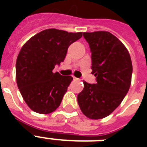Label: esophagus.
Here are the masks:
<instances>
[{
    "instance_id": "obj_1",
    "label": "esophagus",
    "mask_w": 147,
    "mask_h": 147,
    "mask_svg": "<svg viewBox=\"0 0 147 147\" xmlns=\"http://www.w3.org/2000/svg\"><path fill=\"white\" fill-rule=\"evenodd\" d=\"M72 78H73V80H74V81H78V80H80L79 78H76V77H75V76H72Z\"/></svg>"
}]
</instances>
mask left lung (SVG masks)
<instances>
[{
	"instance_id": "left-lung-1",
	"label": "left lung",
	"mask_w": 147,
	"mask_h": 147,
	"mask_svg": "<svg viewBox=\"0 0 147 147\" xmlns=\"http://www.w3.org/2000/svg\"><path fill=\"white\" fill-rule=\"evenodd\" d=\"M92 53V73L95 84L83 81L78 103L85 116L101 119L111 114L127 94L132 77L130 55L124 45L107 31L83 33Z\"/></svg>"
}]
</instances>
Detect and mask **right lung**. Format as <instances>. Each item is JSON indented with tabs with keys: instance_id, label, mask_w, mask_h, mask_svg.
Wrapping results in <instances>:
<instances>
[{
	"instance_id": "obj_1",
	"label": "right lung",
	"mask_w": 147,
	"mask_h": 147,
	"mask_svg": "<svg viewBox=\"0 0 147 147\" xmlns=\"http://www.w3.org/2000/svg\"><path fill=\"white\" fill-rule=\"evenodd\" d=\"M82 36V32L47 29L23 46L16 62V78L22 97L33 111L47 114L59 107L73 78L53 70L64 61L69 46Z\"/></svg>"
}]
</instances>
